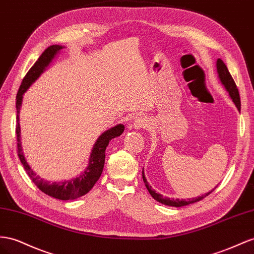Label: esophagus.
<instances>
[{"mask_svg":"<svg viewBox=\"0 0 254 254\" xmlns=\"http://www.w3.org/2000/svg\"><path fill=\"white\" fill-rule=\"evenodd\" d=\"M148 126H149L148 121L145 118H143V116H139V118H136L133 121V128L136 129V130L147 128Z\"/></svg>","mask_w":254,"mask_h":254,"instance_id":"obj_1","label":"esophagus"}]
</instances>
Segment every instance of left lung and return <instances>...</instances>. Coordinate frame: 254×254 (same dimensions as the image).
<instances>
[{
	"label": "left lung",
	"mask_w": 254,
	"mask_h": 254,
	"mask_svg": "<svg viewBox=\"0 0 254 254\" xmlns=\"http://www.w3.org/2000/svg\"><path fill=\"white\" fill-rule=\"evenodd\" d=\"M216 67H217L218 78H219V80H220L221 84L224 86L225 90H227V92L229 93L232 101L234 102L236 108H237V110L241 111V98H239V93H238L237 86L235 84L234 80H233L231 73L228 70V67L225 66V64L223 63L222 60H220V59L217 60ZM142 177H143L144 184H145V187L148 190V192L150 193V195H152L155 198L157 202H159V203L164 204V205H168V206H173V207L186 206V205H189V204H192V203L201 201V200H203L204 197H206L208 194H210L212 191H214L217 188V186H216L214 189L210 190L209 192L205 193V194H203L201 196L191 198V200H190V198H189V200H180V198H170V197L161 195L160 193H157L156 191L154 189H152V187H150L149 185H148L146 178H145V175H144V171H142Z\"/></svg>",
	"instance_id": "obj_1"
}]
</instances>
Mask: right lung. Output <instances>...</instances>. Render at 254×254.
I'll return each instance as SVG.
<instances>
[{"label": "right lung", "instance_id": "obj_1", "mask_svg": "<svg viewBox=\"0 0 254 254\" xmlns=\"http://www.w3.org/2000/svg\"><path fill=\"white\" fill-rule=\"evenodd\" d=\"M62 49H64V47L59 45H53L43 52L42 56L36 61V63L31 69L27 71L25 74L24 79L22 80V83L20 85L19 91L17 93L16 97V109H17V125H16V133H17V148H18V156L20 158V161L23 164L24 170L26 171L27 175L30 176L32 182L36 185L39 190H42L44 193L50 195L52 197H56L58 200H74V198L80 197L82 195L86 194L90 191L94 185L99 180V177L102 173L105 166V158H106V148L109 145V142L112 139L120 136L123 132H124V125L119 124L112 128H110L107 131H105L102 134L99 135L97 141L95 142L92 153L88 159L87 168L84 170V172H82L80 176L72 178L70 181H64V182H54L51 183L49 181H46L44 178L38 176L30 164L25 160L24 154L22 152L21 146V139H20V129L19 124V114L20 109H21L22 105V98L23 94L27 91L34 82H35L40 74H42L46 68L50 65L52 60L56 58L57 54L60 53Z\"/></svg>", "mask_w": 254, "mask_h": 254}]
</instances>
